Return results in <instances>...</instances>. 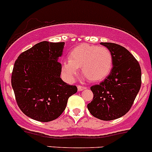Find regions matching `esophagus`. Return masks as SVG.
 <instances>
[{
    "label": "esophagus",
    "instance_id": "esophagus-1",
    "mask_svg": "<svg viewBox=\"0 0 152 152\" xmlns=\"http://www.w3.org/2000/svg\"><path fill=\"white\" fill-rule=\"evenodd\" d=\"M86 88H87V87H85V86H81V85L77 86V90H78V91H82V90H84V89Z\"/></svg>",
    "mask_w": 152,
    "mask_h": 152
}]
</instances>
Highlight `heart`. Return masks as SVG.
<instances>
[{
    "instance_id": "heart-1",
    "label": "heart",
    "mask_w": 152,
    "mask_h": 152,
    "mask_svg": "<svg viewBox=\"0 0 152 152\" xmlns=\"http://www.w3.org/2000/svg\"><path fill=\"white\" fill-rule=\"evenodd\" d=\"M113 66V56L107 47L82 44L75 48L69 59L64 61L62 72L72 80L82 68L83 76L91 81L101 80L107 77Z\"/></svg>"
}]
</instances>
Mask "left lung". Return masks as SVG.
<instances>
[{
    "mask_svg": "<svg viewBox=\"0 0 152 152\" xmlns=\"http://www.w3.org/2000/svg\"><path fill=\"white\" fill-rule=\"evenodd\" d=\"M111 51L113 69L99 84L90 87L93 98L87 108L93 116L111 121L130 111L142 83L140 65L125 47L114 43H101Z\"/></svg>",
    "mask_w": 152,
    "mask_h": 152,
    "instance_id": "obj_1",
    "label": "left lung"
}]
</instances>
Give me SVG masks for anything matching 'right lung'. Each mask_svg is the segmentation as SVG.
<instances>
[{
  "instance_id": "add662e5",
  "label": "right lung",
  "mask_w": 152,
  "mask_h": 152,
  "mask_svg": "<svg viewBox=\"0 0 152 152\" xmlns=\"http://www.w3.org/2000/svg\"><path fill=\"white\" fill-rule=\"evenodd\" d=\"M64 42L42 41L18 56L12 69L11 83L21 111L37 121L59 118L68 99L77 93L75 85L61 79Z\"/></svg>"
}]
</instances>
